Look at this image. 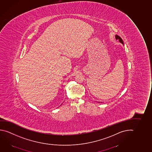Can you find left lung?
<instances>
[{
	"mask_svg": "<svg viewBox=\"0 0 152 152\" xmlns=\"http://www.w3.org/2000/svg\"><path fill=\"white\" fill-rule=\"evenodd\" d=\"M115 38H116V40H118V41H119V42L121 43L122 44L124 45V42H123V40H122V39H121V38L119 36H117V35H115Z\"/></svg>",
	"mask_w": 152,
	"mask_h": 152,
	"instance_id": "8db88e82",
	"label": "left lung"
}]
</instances>
